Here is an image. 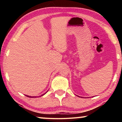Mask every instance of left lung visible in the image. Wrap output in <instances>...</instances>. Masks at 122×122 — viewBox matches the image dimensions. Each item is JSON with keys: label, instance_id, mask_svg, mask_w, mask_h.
<instances>
[{"label": "left lung", "instance_id": "left-lung-1", "mask_svg": "<svg viewBox=\"0 0 122 122\" xmlns=\"http://www.w3.org/2000/svg\"><path fill=\"white\" fill-rule=\"evenodd\" d=\"M78 97H80V96H78Z\"/></svg>", "mask_w": 122, "mask_h": 122}]
</instances>
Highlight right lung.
Wrapping results in <instances>:
<instances>
[{"label": "right lung", "mask_w": 122, "mask_h": 122, "mask_svg": "<svg viewBox=\"0 0 122 122\" xmlns=\"http://www.w3.org/2000/svg\"><path fill=\"white\" fill-rule=\"evenodd\" d=\"M47 92H48V91H47ZM47 92H46V93H45V94H42V95H41V96H40V97H41V96H43V95H44L45 94H46V93H47ZM25 95L27 96V97H30V98H36V97L37 96H28V95ZM38 97H39V96H38Z\"/></svg>", "instance_id": "add662e5"}]
</instances>
